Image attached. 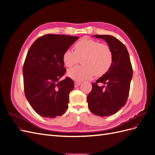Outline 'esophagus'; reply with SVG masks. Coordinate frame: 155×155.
<instances>
[{
	"instance_id": "esophagus-1",
	"label": "esophagus",
	"mask_w": 155,
	"mask_h": 155,
	"mask_svg": "<svg viewBox=\"0 0 155 155\" xmlns=\"http://www.w3.org/2000/svg\"><path fill=\"white\" fill-rule=\"evenodd\" d=\"M80 85H81V82L76 81V82L74 83V86H75V87H79Z\"/></svg>"
}]
</instances>
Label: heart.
I'll use <instances>...</instances> for the list:
<instances>
[{
  "label": "heart",
  "mask_w": 155,
  "mask_h": 155,
  "mask_svg": "<svg viewBox=\"0 0 155 155\" xmlns=\"http://www.w3.org/2000/svg\"><path fill=\"white\" fill-rule=\"evenodd\" d=\"M75 51L68 49L63 55V61L67 67L76 64L81 59L82 66L68 70L67 76L75 81L92 78L94 74L101 76L108 72L113 61L112 51L109 46L89 38L79 40L74 45Z\"/></svg>",
  "instance_id": "b5f03b06"
}]
</instances>
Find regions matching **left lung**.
<instances>
[{"label":"left lung","mask_w":155,"mask_h":155,"mask_svg":"<svg viewBox=\"0 0 155 155\" xmlns=\"http://www.w3.org/2000/svg\"><path fill=\"white\" fill-rule=\"evenodd\" d=\"M94 37L105 40L113 55L110 69L92 83V89L87 100L93 114L104 117L114 114L125 105L133 78V68L127 49L120 41L109 35ZM99 82L106 86H98Z\"/></svg>","instance_id":"left-lung-1"}]
</instances>
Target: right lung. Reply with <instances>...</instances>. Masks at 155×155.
<instances>
[{
	"label": "right lung",
	"mask_w": 155,
	"mask_h": 155,
	"mask_svg": "<svg viewBox=\"0 0 155 155\" xmlns=\"http://www.w3.org/2000/svg\"><path fill=\"white\" fill-rule=\"evenodd\" d=\"M79 37L47 34L40 37L30 48L23 66L25 93L37 114L44 118L61 116L68 109L69 93L74 83L65 73L63 53Z\"/></svg>",
	"instance_id": "obj_1"
}]
</instances>
